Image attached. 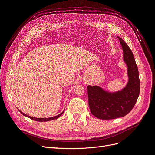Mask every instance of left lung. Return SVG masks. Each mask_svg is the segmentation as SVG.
Masks as SVG:
<instances>
[{"label":"left lung","mask_w":155,"mask_h":155,"mask_svg":"<svg viewBox=\"0 0 155 155\" xmlns=\"http://www.w3.org/2000/svg\"><path fill=\"white\" fill-rule=\"evenodd\" d=\"M123 50L124 61L127 67L128 81L120 91L109 92L100 86H87L88 105L92 115L101 120H112L126 116L133 109L140 94V81L132 51L118 37Z\"/></svg>","instance_id":"obj_1"}]
</instances>
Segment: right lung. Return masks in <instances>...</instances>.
<instances>
[{
  "instance_id": "obj_1",
  "label": "right lung",
  "mask_w": 155,
  "mask_h": 155,
  "mask_svg": "<svg viewBox=\"0 0 155 155\" xmlns=\"http://www.w3.org/2000/svg\"><path fill=\"white\" fill-rule=\"evenodd\" d=\"M19 110V111L21 112V113L22 115H24L25 116L27 117V118H30V119H31V120H35V121H41V122H43V121H51V120H54L57 119V118H59V116H61V115L63 114V112H64V110H63V111L61 112V113H60L59 114H58V115H57V116H55L50 117V118H35V117H31V116H28V115H26V114L23 113V112H21L20 110Z\"/></svg>"
}]
</instances>
